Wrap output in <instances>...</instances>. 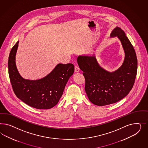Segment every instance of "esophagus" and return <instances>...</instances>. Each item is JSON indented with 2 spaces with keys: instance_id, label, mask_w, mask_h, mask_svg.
<instances>
[{
  "instance_id": "obj_1",
  "label": "esophagus",
  "mask_w": 148,
  "mask_h": 148,
  "mask_svg": "<svg viewBox=\"0 0 148 148\" xmlns=\"http://www.w3.org/2000/svg\"><path fill=\"white\" fill-rule=\"evenodd\" d=\"M80 71V68L77 66H75V72H79Z\"/></svg>"
}]
</instances>
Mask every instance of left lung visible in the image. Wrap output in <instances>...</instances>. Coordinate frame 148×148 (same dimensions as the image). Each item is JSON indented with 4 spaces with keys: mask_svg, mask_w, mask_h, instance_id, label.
<instances>
[{
    "mask_svg": "<svg viewBox=\"0 0 148 148\" xmlns=\"http://www.w3.org/2000/svg\"><path fill=\"white\" fill-rule=\"evenodd\" d=\"M117 36L125 51L122 66L110 73L101 67L95 56H79L77 63L85 79L86 94L90 102L98 106L115 103L126 97L134 85L137 71L135 50L125 32L116 27L111 37Z\"/></svg>",
    "mask_w": 148,
    "mask_h": 148,
    "instance_id": "8db88e82",
    "label": "left lung"
}]
</instances>
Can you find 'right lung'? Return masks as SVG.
Here are the masks:
<instances>
[{"mask_svg": "<svg viewBox=\"0 0 148 148\" xmlns=\"http://www.w3.org/2000/svg\"><path fill=\"white\" fill-rule=\"evenodd\" d=\"M18 41L11 50L9 75L14 93L18 98L37 109H49L58 103L66 84L74 72L72 63H59L48 75L37 80L24 79L16 67L15 58Z\"/></svg>", "mask_w": 148, "mask_h": 148, "instance_id": "obj_1", "label": "right lung"}]
</instances>
